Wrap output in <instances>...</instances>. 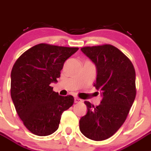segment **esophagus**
Returning <instances> with one entry per match:
<instances>
[{
    "mask_svg": "<svg viewBox=\"0 0 151 151\" xmlns=\"http://www.w3.org/2000/svg\"><path fill=\"white\" fill-rule=\"evenodd\" d=\"M82 102V99H80V98L78 97L74 98V102H75V103H78V102Z\"/></svg>",
    "mask_w": 151,
    "mask_h": 151,
    "instance_id": "esophagus-1",
    "label": "esophagus"
}]
</instances>
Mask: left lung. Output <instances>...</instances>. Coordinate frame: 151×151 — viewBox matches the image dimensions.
Returning <instances> with one entry per match:
<instances>
[{
    "label": "left lung",
    "instance_id": "8db88e82",
    "mask_svg": "<svg viewBox=\"0 0 151 151\" xmlns=\"http://www.w3.org/2000/svg\"><path fill=\"white\" fill-rule=\"evenodd\" d=\"M81 51L97 70L93 86L101 91L102 99L95 107L85 101L88 111L80 120L82 134L102 141L112 137L125 122L136 97V72L129 58L110 44L86 46Z\"/></svg>",
    "mask_w": 151,
    "mask_h": 151
}]
</instances>
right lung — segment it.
<instances>
[{"label":"right lung","instance_id":"1","mask_svg":"<svg viewBox=\"0 0 151 151\" xmlns=\"http://www.w3.org/2000/svg\"><path fill=\"white\" fill-rule=\"evenodd\" d=\"M79 48L40 43L22 54L11 72V97L19 117L33 134L49 136L58 129L61 115L74 104L50 84L58 82L65 61Z\"/></svg>","mask_w":151,"mask_h":151}]
</instances>
